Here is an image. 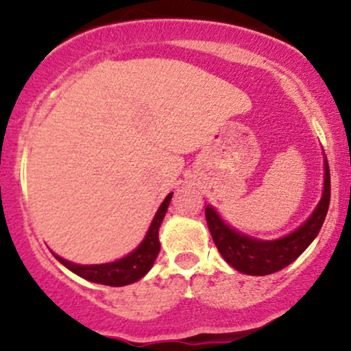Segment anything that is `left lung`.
Instances as JSON below:
<instances>
[{"instance_id": "1", "label": "left lung", "mask_w": 351, "mask_h": 351, "mask_svg": "<svg viewBox=\"0 0 351 351\" xmlns=\"http://www.w3.org/2000/svg\"><path fill=\"white\" fill-rule=\"evenodd\" d=\"M330 204V168L325 158L324 195L320 203L299 229L276 241H261L229 228L211 206H206V223L217 251L236 271L247 276H267L293 263L315 239Z\"/></svg>"}]
</instances>
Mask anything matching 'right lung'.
I'll return each mask as SVG.
<instances>
[{"label":"right lung","mask_w":351,"mask_h":351,"mask_svg":"<svg viewBox=\"0 0 351 351\" xmlns=\"http://www.w3.org/2000/svg\"><path fill=\"white\" fill-rule=\"evenodd\" d=\"M171 195L165 198L162 206L158 208L155 217H153L150 229H148L145 239L140 243L138 247L128 256L122 257V259L115 261V263L108 264H99V265H80L69 263V261L62 259V257L56 256V259L60 264L66 265L69 271H72L82 279L95 282V284L112 285V287H122V285L134 284V282L140 280L142 277L152 269L153 263H155L156 256L160 252V241H158V229L162 224L165 215H167L168 204L171 201Z\"/></svg>","instance_id":"add662e5"}]
</instances>
